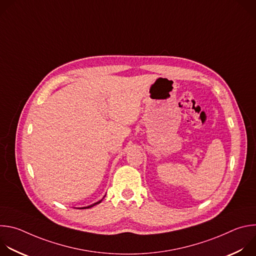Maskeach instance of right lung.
<instances>
[{"mask_svg": "<svg viewBox=\"0 0 256 256\" xmlns=\"http://www.w3.org/2000/svg\"><path fill=\"white\" fill-rule=\"evenodd\" d=\"M104 198H105V196H104ZM102 198V200H103ZM102 200H99V202H95V204H90V206H84V208H92V206H96V204H100L101 202H102Z\"/></svg>", "mask_w": 256, "mask_h": 256, "instance_id": "add662e5", "label": "right lung"}]
</instances>
